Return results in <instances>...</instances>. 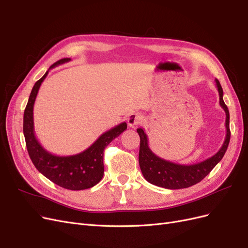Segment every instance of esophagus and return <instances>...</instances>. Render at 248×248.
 Instances as JSON below:
<instances>
[{
    "mask_svg": "<svg viewBox=\"0 0 248 248\" xmlns=\"http://www.w3.org/2000/svg\"><path fill=\"white\" fill-rule=\"evenodd\" d=\"M142 116L140 114H139V112H133V114L129 115L128 118H127V123H128V126L130 127H136L137 125L140 124L142 122Z\"/></svg>",
    "mask_w": 248,
    "mask_h": 248,
    "instance_id": "1",
    "label": "esophagus"
}]
</instances>
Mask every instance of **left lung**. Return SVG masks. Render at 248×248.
Listing matches in <instances>:
<instances>
[{"label":"left lung","instance_id":"obj_1","mask_svg":"<svg viewBox=\"0 0 248 248\" xmlns=\"http://www.w3.org/2000/svg\"><path fill=\"white\" fill-rule=\"evenodd\" d=\"M217 90L219 93V103L220 107L226 111V128L227 134L224 139L223 145L219 149V151L210 158L196 163L191 166H183L164 160L160 157L155 155L148 145V137L142 128H138L137 131L140 139V154H139V162L140 168L142 172V176L153 185L163 187L168 189H181L187 188L194 184L201 182L213 168L218 163L226 153L230 139V112L228 107L223 101V91L220 86L218 79H215Z\"/></svg>","mask_w":248,"mask_h":248}]
</instances>
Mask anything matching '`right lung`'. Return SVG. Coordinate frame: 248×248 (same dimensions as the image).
Returning <instances> with one entry per match:
<instances>
[{
	"label": "right lung",
	"mask_w": 248,
	"mask_h": 248,
	"mask_svg": "<svg viewBox=\"0 0 248 248\" xmlns=\"http://www.w3.org/2000/svg\"><path fill=\"white\" fill-rule=\"evenodd\" d=\"M69 58L59 60L52 64L46 74L35 82L30 94L29 101L24 112V136L30 158L35 168L51 182L70 190H82L91 188L100 182L103 177V152L109 142L119 137L127 128L125 122L117 125L114 128L102 133L94 144L85 151L71 156H57L47 152L34 132L33 108L36 96L48 71L56 66L69 62Z\"/></svg>",
	"instance_id": "obj_1"
}]
</instances>
